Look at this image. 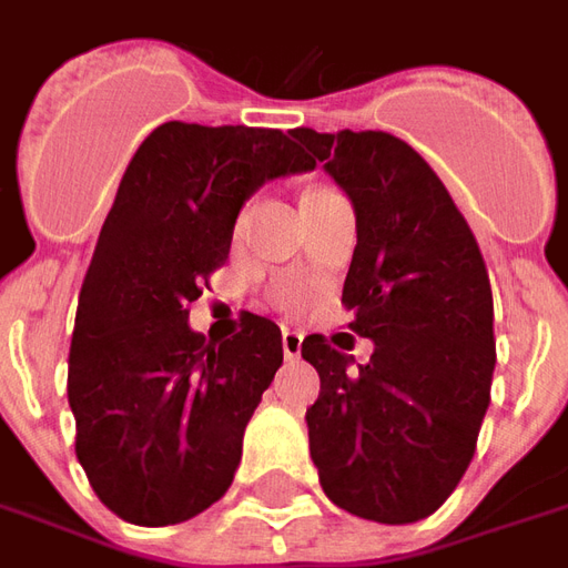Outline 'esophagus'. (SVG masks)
<instances>
[{
	"instance_id": "34e87169",
	"label": "esophagus",
	"mask_w": 568,
	"mask_h": 568,
	"mask_svg": "<svg viewBox=\"0 0 568 568\" xmlns=\"http://www.w3.org/2000/svg\"><path fill=\"white\" fill-rule=\"evenodd\" d=\"M301 346H304V334H301V332H283V353H285V358H288V362L301 356Z\"/></svg>"
}]
</instances>
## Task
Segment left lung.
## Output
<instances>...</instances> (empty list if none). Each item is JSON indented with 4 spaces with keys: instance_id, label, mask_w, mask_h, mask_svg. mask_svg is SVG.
I'll list each match as a JSON object with an SVG mask.
<instances>
[{
    "instance_id": "1",
    "label": "left lung",
    "mask_w": 568,
    "mask_h": 568,
    "mask_svg": "<svg viewBox=\"0 0 568 568\" xmlns=\"http://www.w3.org/2000/svg\"><path fill=\"white\" fill-rule=\"evenodd\" d=\"M344 187L358 243L344 283L346 325L374 341L368 365L325 334L301 356L320 371L307 407L325 496L377 524H417L463 480L496 368L493 292L480 246L435 170L383 130H292ZM349 334V337H353Z\"/></svg>"
}]
</instances>
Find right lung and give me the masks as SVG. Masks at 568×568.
I'll use <instances>...</instances> for the list:
<instances>
[{
  "mask_svg": "<svg viewBox=\"0 0 568 568\" xmlns=\"http://www.w3.org/2000/svg\"><path fill=\"white\" fill-rule=\"evenodd\" d=\"M313 166L288 133L243 124L166 121L133 154L81 283L67 383L75 456L121 520L182 524L231 487L283 332L240 313V332L212 341L187 307L227 261L248 194Z\"/></svg>",
  "mask_w": 568,
  "mask_h": 568,
  "instance_id": "1",
  "label": "right lung"
}]
</instances>
